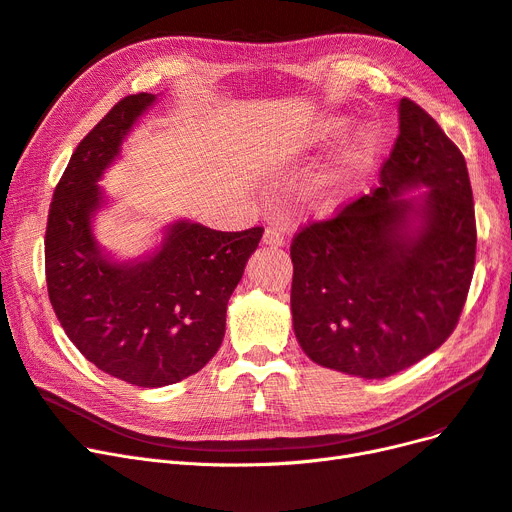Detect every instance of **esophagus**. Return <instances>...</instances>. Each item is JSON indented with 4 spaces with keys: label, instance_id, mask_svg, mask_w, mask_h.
Wrapping results in <instances>:
<instances>
[{
    "label": "esophagus",
    "instance_id": "obj_1",
    "mask_svg": "<svg viewBox=\"0 0 512 512\" xmlns=\"http://www.w3.org/2000/svg\"><path fill=\"white\" fill-rule=\"evenodd\" d=\"M287 240H289V232L285 230V227H278V225L268 227V230L263 232V238H261L263 244L274 246V249H278V246H285Z\"/></svg>",
    "mask_w": 512,
    "mask_h": 512
}]
</instances>
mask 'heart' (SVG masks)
I'll return each mask as SVG.
<instances>
[{
	"mask_svg": "<svg viewBox=\"0 0 512 512\" xmlns=\"http://www.w3.org/2000/svg\"><path fill=\"white\" fill-rule=\"evenodd\" d=\"M348 126L344 116H325L299 135L289 151L312 149L331 143ZM382 145V130L373 122L358 124L342 139L329 160L306 183V196L316 204H333L361 181L377 160Z\"/></svg>",
	"mask_w": 512,
	"mask_h": 512,
	"instance_id": "1",
	"label": "heart"
}]
</instances>
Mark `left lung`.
I'll return each instance as SVG.
<instances>
[{
	"label": "left lung",
	"instance_id": "left-lung-1",
	"mask_svg": "<svg viewBox=\"0 0 512 512\" xmlns=\"http://www.w3.org/2000/svg\"><path fill=\"white\" fill-rule=\"evenodd\" d=\"M475 251L464 156L422 107L401 99L380 187L291 244L301 350L320 367L363 380L415 365L456 329Z\"/></svg>",
	"mask_w": 512,
	"mask_h": 512
}]
</instances>
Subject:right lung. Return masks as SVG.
<instances>
[{"instance_id": "add662e5", "label": "right lung", "mask_w": 512, "mask_h": 512, "mask_svg": "<svg viewBox=\"0 0 512 512\" xmlns=\"http://www.w3.org/2000/svg\"><path fill=\"white\" fill-rule=\"evenodd\" d=\"M156 101L130 94L88 132L54 189L46 227V282L61 327L94 367L141 388L177 384L217 354L227 301L263 234L177 219L135 259L99 242L94 219L109 206L99 181Z\"/></svg>"}]
</instances>
